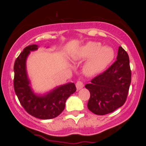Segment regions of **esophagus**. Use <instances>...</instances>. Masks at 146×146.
I'll return each instance as SVG.
<instances>
[{"mask_svg":"<svg viewBox=\"0 0 146 146\" xmlns=\"http://www.w3.org/2000/svg\"><path fill=\"white\" fill-rule=\"evenodd\" d=\"M83 86H84V84H83L82 82L80 81V80H78V81L76 82L77 89H78V90L81 89L82 88H83Z\"/></svg>","mask_w":146,"mask_h":146,"instance_id":"34e87169","label":"esophagus"}]
</instances>
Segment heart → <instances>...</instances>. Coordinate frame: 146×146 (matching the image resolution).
<instances>
[{
  "label": "heart",
  "instance_id": "heart-1",
  "mask_svg": "<svg viewBox=\"0 0 146 146\" xmlns=\"http://www.w3.org/2000/svg\"><path fill=\"white\" fill-rule=\"evenodd\" d=\"M101 44L90 42L80 48L77 58H88L85 66V71L88 75H93L100 73L108 66L113 59L114 53L110 47H101Z\"/></svg>",
  "mask_w": 146,
  "mask_h": 146
}]
</instances>
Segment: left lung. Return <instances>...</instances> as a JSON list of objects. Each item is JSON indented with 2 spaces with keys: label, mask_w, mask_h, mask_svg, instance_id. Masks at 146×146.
Wrapping results in <instances>:
<instances>
[{
  "label": "left lung",
  "mask_w": 146,
  "mask_h": 146,
  "mask_svg": "<svg viewBox=\"0 0 146 146\" xmlns=\"http://www.w3.org/2000/svg\"><path fill=\"white\" fill-rule=\"evenodd\" d=\"M86 84L90 92L88 108L104 115L113 113L124 104L131 82L130 60L127 52L119 46L117 60L109 68Z\"/></svg>",
  "instance_id": "left-lung-1"
}]
</instances>
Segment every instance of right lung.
<instances>
[{
  "instance_id": "1",
  "label": "right lung",
  "mask_w": 146,
  "mask_h": 146,
  "mask_svg": "<svg viewBox=\"0 0 146 146\" xmlns=\"http://www.w3.org/2000/svg\"><path fill=\"white\" fill-rule=\"evenodd\" d=\"M38 48V45L26 46L18 56L14 66V87L18 100L29 115L41 119H50L58 117L65 108L68 97L76 91L74 83L58 87L44 96L33 94L29 86L26 73V59L30 51Z\"/></svg>"
}]
</instances>
